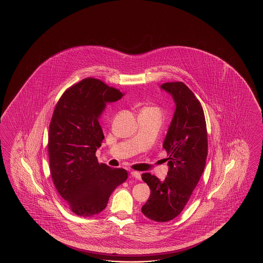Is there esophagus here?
Listing matches in <instances>:
<instances>
[{
	"instance_id": "34e87169",
	"label": "esophagus",
	"mask_w": 263,
	"mask_h": 263,
	"mask_svg": "<svg viewBox=\"0 0 263 263\" xmlns=\"http://www.w3.org/2000/svg\"><path fill=\"white\" fill-rule=\"evenodd\" d=\"M130 175L133 176V178L136 179H141V174L139 172H136V171H133L130 172Z\"/></svg>"
}]
</instances>
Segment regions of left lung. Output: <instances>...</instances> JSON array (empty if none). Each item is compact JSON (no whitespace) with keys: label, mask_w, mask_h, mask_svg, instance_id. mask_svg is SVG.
<instances>
[{"label":"left lung","mask_w":263,"mask_h":263,"mask_svg":"<svg viewBox=\"0 0 263 263\" xmlns=\"http://www.w3.org/2000/svg\"><path fill=\"white\" fill-rule=\"evenodd\" d=\"M176 104L172 121L162 147L168 154V173L160 180L151 173L142 179L151 188V196L142 213L156 222L177 217L189 201L201 178L208 154L207 127L199 101L181 82L161 85Z\"/></svg>","instance_id":"1"}]
</instances>
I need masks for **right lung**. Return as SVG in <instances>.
I'll return each mask as SVG.
<instances>
[{
  "mask_svg": "<svg viewBox=\"0 0 263 263\" xmlns=\"http://www.w3.org/2000/svg\"><path fill=\"white\" fill-rule=\"evenodd\" d=\"M123 94L98 79L86 78L66 90L49 129L51 179L73 213L88 217L102 212L114 190L128 179L123 168L99 163L97 148L104 139L100 125L107 103Z\"/></svg>",
  "mask_w": 263,
  "mask_h": 263,
  "instance_id": "right-lung-1",
  "label": "right lung"
}]
</instances>
